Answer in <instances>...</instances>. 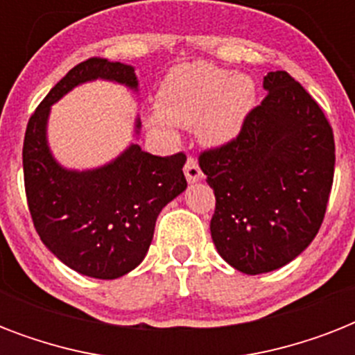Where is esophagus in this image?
Segmentation results:
<instances>
[{
    "label": "esophagus",
    "instance_id": "1",
    "mask_svg": "<svg viewBox=\"0 0 355 355\" xmlns=\"http://www.w3.org/2000/svg\"><path fill=\"white\" fill-rule=\"evenodd\" d=\"M184 175H186V180H188L189 184H195L199 182V180H202V171H200L199 164H197L195 158H191V156H189L188 162H186V166H184Z\"/></svg>",
    "mask_w": 355,
    "mask_h": 355
}]
</instances>
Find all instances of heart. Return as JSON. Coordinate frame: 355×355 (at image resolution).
<instances>
[{"label": "heart", "mask_w": 355, "mask_h": 355, "mask_svg": "<svg viewBox=\"0 0 355 355\" xmlns=\"http://www.w3.org/2000/svg\"><path fill=\"white\" fill-rule=\"evenodd\" d=\"M256 107V85L245 73L208 62L182 64L162 80L155 112L147 116L150 130L175 136L173 125L197 127L206 147L221 149L241 134Z\"/></svg>", "instance_id": "1"}]
</instances>
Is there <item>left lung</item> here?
<instances>
[{"mask_svg": "<svg viewBox=\"0 0 355 355\" xmlns=\"http://www.w3.org/2000/svg\"><path fill=\"white\" fill-rule=\"evenodd\" d=\"M267 97L241 134L199 166L216 193L217 252L245 275L302 254L319 232L334 182L336 144L324 112L287 71L263 77Z\"/></svg>", "mask_w": 355, "mask_h": 355, "instance_id": "obj_1", "label": "left lung"}]
</instances>
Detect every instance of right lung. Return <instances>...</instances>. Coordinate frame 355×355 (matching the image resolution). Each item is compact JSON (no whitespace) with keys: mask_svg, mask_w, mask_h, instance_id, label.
Here are the masks:
<instances>
[{"mask_svg":"<svg viewBox=\"0 0 355 355\" xmlns=\"http://www.w3.org/2000/svg\"><path fill=\"white\" fill-rule=\"evenodd\" d=\"M110 80L138 92L134 66L88 58L69 69L27 123L24 180L31 217L42 243L79 275L116 280L144 261L162 208L188 182L186 156H155L130 144L114 160L94 169H69L47 141L51 107L77 86ZM141 121L136 116L134 136Z\"/></svg>","mask_w":355,"mask_h":355,"instance_id":"right-lung-1","label":"right lung"}]
</instances>
